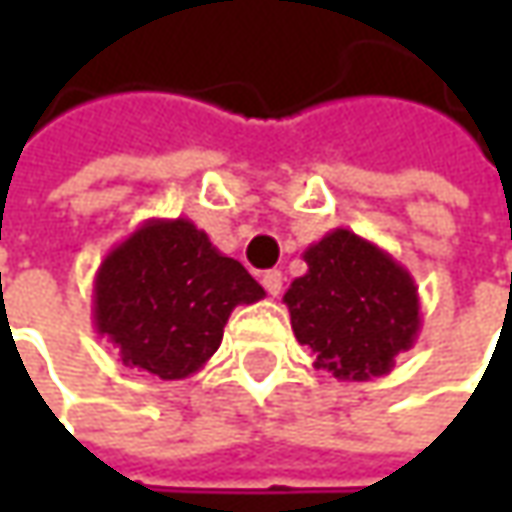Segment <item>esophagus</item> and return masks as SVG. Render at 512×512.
Wrapping results in <instances>:
<instances>
[{"label":"esophagus","mask_w":512,"mask_h":512,"mask_svg":"<svg viewBox=\"0 0 512 512\" xmlns=\"http://www.w3.org/2000/svg\"><path fill=\"white\" fill-rule=\"evenodd\" d=\"M282 270H267L265 276H262V285H265V290L270 293V296H279L282 293Z\"/></svg>","instance_id":"1"}]
</instances>
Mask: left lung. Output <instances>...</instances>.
I'll list each match as a JSON object with an SVG mask.
<instances>
[{
    "label": "left lung",
    "instance_id": "left-lung-1",
    "mask_svg": "<svg viewBox=\"0 0 512 512\" xmlns=\"http://www.w3.org/2000/svg\"><path fill=\"white\" fill-rule=\"evenodd\" d=\"M307 273L285 293L290 327L313 367L367 382L396 367L422 330L419 287L387 250L336 227L302 253Z\"/></svg>",
    "mask_w": 512,
    "mask_h": 512
}]
</instances>
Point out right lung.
<instances>
[{
  "mask_svg": "<svg viewBox=\"0 0 512 512\" xmlns=\"http://www.w3.org/2000/svg\"><path fill=\"white\" fill-rule=\"evenodd\" d=\"M259 299L262 285L190 219H148L96 270L93 327L128 367L173 382L202 370L230 313Z\"/></svg>",
  "mask_w": 512,
  "mask_h": 512,
  "instance_id": "right-lung-1",
  "label": "right lung"
}]
</instances>
